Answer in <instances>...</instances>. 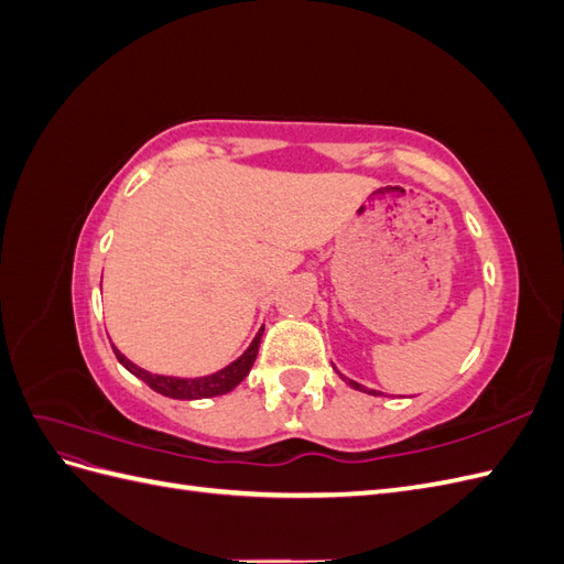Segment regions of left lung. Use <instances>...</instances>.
Here are the masks:
<instances>
[{"instance_id":"8db88e82","label":"left lung","mask_w":564,"mask_h":564,"mask_svg":"<svg viewBox=\"0 0 564 564\" xmlns=\"http://www.w3.org/2000/svg\"><path fill=\"white\" fill-rule=\"evenodd\" d=\"M346 381H348V383H350L355 390H365V392H373V395H377V390H367V388H362L360 383H355V381H350V379H346Z\"/></svg>"}]
</instances>
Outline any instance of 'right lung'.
I'll return each instance as SVG.
<instances>
[{
	"instance_id": "1",
	"label": "right lung",
	"mask_w": 564,
	"mask_h": 564,
	"mask_svg": "<svg viewBox=\"0 0 564 564\" xmlns=\"http://www.w3.org/2000/svg\"><path fill=\"white\" fill-rule=\"evenodd\" d=\"M261 334L263 329L256 334V338L251 340V346L247 348V352L242 357H237L232 365H228L226 369H220L216 373H209V377H199V379H176V377H160V373H150L141 367H135L133 362H129L127 357L119 352L115 346V355L117 360L122 362L133 377H139L143 383H148L155 392H162L166 398L174 400H202V398H216V395H226L237 383H240L249 369L253 367L256 355H259V346H261Z\"/></svg>"
}]
</instances>
